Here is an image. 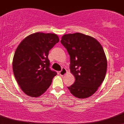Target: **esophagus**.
<instances>
[{"instance_id": "1", "label": "esophagus", "mask_w": 124, "mask_h": 124, "mask_svg": "<svg viewBox=\"0 0 124 124\" xmlns=\"http://www.w3.org/2000/svg\"><path fill=\"white\" fill-rule=\"evenodd\" d=\"M67 70H66L65 68H62L61 71L59 72V74H61V76H64L65 74H67Z\"/></svg>"}]
</instances>
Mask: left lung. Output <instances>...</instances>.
<instances>
[{
	"label": "left lung",
	"mask_w": 124,
	"mask_h": 124,
	"mask_svg": "<svg viewBox=\"0 0 124 124\" xmlns=\"http://www.w3.org/2000/svg\"><path fill=\"white\" fill-rule=\"evenodd\" d=\"M61 42L70 56V69L76 79L68 90L80 99L91 96L106 74L107 61L102 46L93 37L79 33L64 34Z\"/></svg>",
	"instance_id": "obj_1"
}]
</instances>
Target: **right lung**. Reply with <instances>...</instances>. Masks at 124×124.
Returning a JSON list of instances; mask_svg holds the SVG:
<instances>
[{"mask_svg": "<svg viewBox=\"0 0 124 124\" xmlns=\"http://www.w3.org/2000/svg\"><path fill=\"white\" fill-rule=\"evenodd\" d=\"M59 41L57 34L38 32L26 37L17 48L13 73L21 90L29 96L37 98L44 94L57 74L50 70L48 56Z\"/></svg>", "mask_w": 124, "mask_h": 124, "instance_id": "right-lung-1", "label": "right lung"}]
</instances>
